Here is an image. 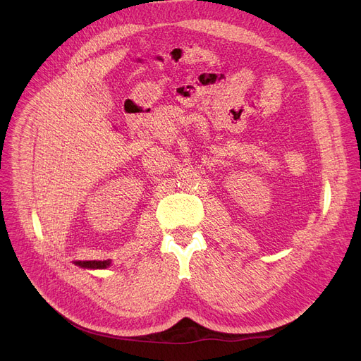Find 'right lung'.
Listing matches in <instances>:
<instances>
[{"instance_id":"1","label":"right lung","mask_w":361,"mask_h":361,"mask_svg":"<svg viewBox=\"0 0 361 361\" xmlns=\"http://www.w3.org/2000/svg\"><path fill=\"white\" fill-rule=\"evenodd\" d=\"M109 260H75V264H79L82 268H90V269H104L109 267Z\"/></svg>"}]
</instances>
